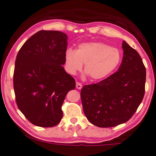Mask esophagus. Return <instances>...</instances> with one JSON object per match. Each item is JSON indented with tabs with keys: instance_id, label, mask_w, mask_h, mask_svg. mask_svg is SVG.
<instances>
[{
	"instance_id": "esophagus-1",
	"label": "esophagus",
	"mask_w": 156,
	"mask_h": 156,
	"mask_svg": "<svg viewBox=\"0 0 156 156\" xmlns=\"http://www.w3.org/2000/svg\"><path fill=\"white\" fill-rule=\"evenodd\" d=\"M76 88L78 89V90H81V89H82V87H83L82 84H81L80 83H76Z\"/></svg>"
}]
</instances>
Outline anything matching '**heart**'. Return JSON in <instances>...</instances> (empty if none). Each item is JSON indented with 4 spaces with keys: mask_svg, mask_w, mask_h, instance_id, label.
I'll list each match as a JSON object with an SVG mask.
<instances>
[{
    "mask_svg": "<svg viewBox=\"0 0 156 156\" xmlns=\"http://www.w3.org/2000/svg\"><path fill=\"white\" fill-rule=\"evenodd\" d=\"M119 50L100 41L78 45L76 51L68 48L65 55L66 70L76 75L84 65V71L91 80H102L112 73L120 64Z\"/></svg>",
    "mask_w": 156,
    "mask_h": 156,
    "instance_id": "b5f03b06",
    "label": "heart"
}]
</instances>
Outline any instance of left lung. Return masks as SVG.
Listing matches in <instances>:
<instances>
[{
	"mask_svg": "<svg viewBox=\"0 0 156 156\" xmlns=\"http://www.w3.org/2000/svg\"><path fill=\"white\" fill-rule=\"evenodd\" d=\"M122 48V62L117 72L81 90L84 113L98 127H114L128 122L144 98V63L137 51L124 41Z\"/></svg>",
	"mask_w": 156,
	"mask_h": 156,
	"instance_id": "8db88e82",
	"label": "left lung"
}]
</instances>
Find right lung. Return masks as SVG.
<instances>
[{"label":"right lung","mask_w":156,"mask_h":156,"mask_svg":"<svg viewBox=\"0 0 156 156\" xmlns=\"http://www.w3.org/2000/svg\"><path fill=\"white\" fill-rule=\"evenodd\" d=\"M67 36L55 30H40L19 50L13 83L17 106L30 122L47 128L58 124L66 94L76 87L66 72L65 55Z\"/></svg>","instance_id":"1"}]
</instances>
